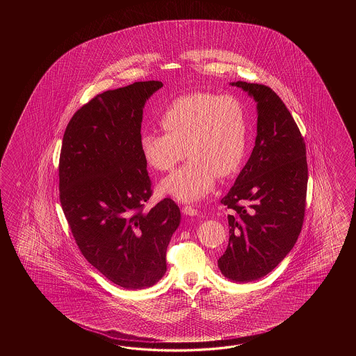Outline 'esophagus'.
I'll return each mask as SVG.
<instances>
[{
	"instance_id": "esophagus-1",
	"label": "esophagus",
	"mask_w": 356,
	"mask_h": 356,
	"mask_svg": "<svg viewBox=\"0 0 356 356\" xmlns=\"http://www.w3.org/2000/svg\"><path fill=\"white\" fill-rule=\"evenodd\" d=\"M181 212H183L184 215H187V216H197V215H198V210L195 209L193 206H184V207L181 209Z\"/></svg>"
}]
</instances>
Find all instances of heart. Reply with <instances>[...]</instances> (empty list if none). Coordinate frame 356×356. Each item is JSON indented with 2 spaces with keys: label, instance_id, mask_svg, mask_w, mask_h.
I'll return each instance as SVG.
<instances>
[{
  "label": "heart",
  "instance_id": "heart-1",
  "mask_svg": "<svg viewBox=\"0 0 356 356\" xmlns=\"http://www.w3.org/2000/svg\"><path fill=\"white\" fill-rule=\"evenodd\" d=\"M159 123L165 134L143 131L138 138L145 163L156 172H170L184 152L189 156L160 183V191L168 196L183 202L201 200L211 192L216 175L229 178L242 167L248 147V115L234 97L183 95L160 114Z\"/></svg>",
  "mask_w": 356,
  "mask_h": 356
}]
</instances>
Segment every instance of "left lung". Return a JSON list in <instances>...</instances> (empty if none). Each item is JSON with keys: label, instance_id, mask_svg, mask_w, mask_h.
<instances>
[{"label": "left lung", "instance_id": "obj_1", "mask_svg": "<svg viewBox=\"0 0 356 356\" xmlns=\"http://www.w3.org/2000/svg\"><path fill=\"white\" fill-rule=\"evenodd\" d=\"M257 103V136L250 158L221 204L230 209L221 273L235 282L258 280L293 250L305 211V144L293 115L261 83H230Z\"/></svg>", "mask_w": 356, "mask_h": 356}]
</instances>
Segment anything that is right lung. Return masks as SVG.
<instances>
[{
    "mask_svg": "<svg viewBox=\"0 0 356 356\" xmlns=\"http://www.w3.org/2000/svg\"><path fill=\"white\" fill-rule=\"evenodd\" d=\"M161 81L108 90L68 122L60 149V201L76 244L99 273L124 289L155 285L167 271L168 244L181 211L152 197L138 138L146 100Z\"/></svg>",
    "mask_w": 356,
    "mask_h": 356,
    "instance_id": "1",
    "label": "right lung"
}]
</instances>
